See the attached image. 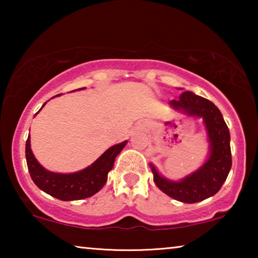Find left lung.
Instances as JSON below:
<instances>
[{
    "mask_svg": "<svg viewBox=\"0 0 258 258\" xmlns=\"http://www.w3.org/2000/svg\"><path fill=\"white\" fill-rule=\"evenodd\" d=\"M169 104L186 115L204 119L211 143V155L197 172L180 182L166 180L150 165L154 181L164 194L178 202L186 204L202 202L217 194L229 175L232 165L229 128L215 104L190 91L183 92L180 99L172 100Z\"/></svg>",
    "mask_w": 258,
    "mask_h": 258,
    "instance_id": "8db88e82",
    "label": "left lung"
}]
</instances>
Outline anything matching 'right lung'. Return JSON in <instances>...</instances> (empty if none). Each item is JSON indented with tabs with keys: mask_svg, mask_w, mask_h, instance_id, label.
I'll list each match as a JSON object with an SVG mask.
<instances>
[{
	"mask_svg": "<svg viewBox=\"0 0 258 258\" xmlns=\"http://www.w3.org/2000/svg\"><path fill=\"white\" fill-rule=\"evenodd\" d=\"M126 143L127 141L109 148L102 156H100L99 159L81 172L58 174L46 171L38 164L30 149V140L28 137L26 141V160L30 177L41 190L63 202L80 200L95 195L106 184L108 173L112 169L117 155L123 150Z\"/></svg>",
	"mask_w": 258,
	"mask_h": 258,
	"instance_id": "right-lung-1",
	"label": "right lung"
}]
</instances>
